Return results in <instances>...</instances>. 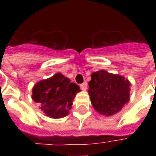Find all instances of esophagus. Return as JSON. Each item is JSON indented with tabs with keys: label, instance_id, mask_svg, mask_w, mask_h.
<instances>
[{
	"label": "esophagus",
	"instance_id": "obj_1",
	"mask_svg": "<svg viewBox=\"0 0 156 156\" xmlns=\"http://www.w3.org/2000/svg\"><path fill=\"white\" fill-rule=\"evenodd\" d=\"M80 87L83 90H87V82H85V83H83V84H81Z\"/></svg>",
	"mask_w": 156,
	"mask_h": 156
}]
</instances>
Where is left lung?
<instances>
[{"mask_svg":"<svg viewBox=\"0 0 156 156\" xmlns=\"http://www.w3.org/2000/svg\"><path fill=\"white\" fill-rule=\"evenodd\" d=\"M88 94L96 112L109 116L121 111L130 99V82L125 77L101 69L91 73Z\"/></svg>","mask_w":156,"mask_h":156,"instance_id":"8db88e82","label":"left lung"}]
</instances>
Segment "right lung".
<instances>
[{"mask_svg":"<svg viewBox=\"0 0 156 156\" xmlns=\"http://www.w3.org/2000/svg\"><path fill=\"white\" fill-rule=\"evenodd\" d=\"M80 87L70 83L69 78L61 73L38 82L32 89V100L39 103L40 109L50 118L65 117L72 108L73 99Z\"/></svg>","mask_w":156,"mask_h":156,"instance_id":"right-lung-1","label":"right lung"}]
</instances>
